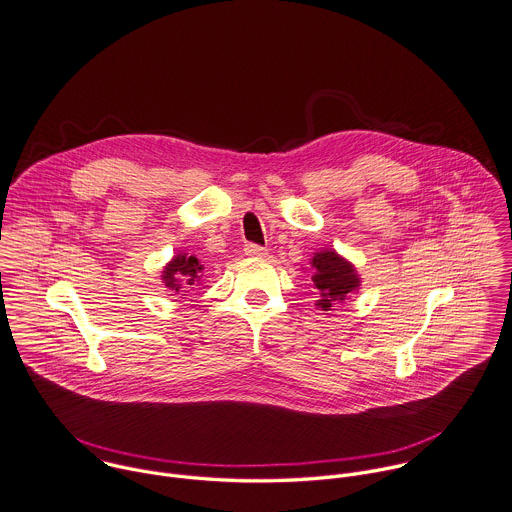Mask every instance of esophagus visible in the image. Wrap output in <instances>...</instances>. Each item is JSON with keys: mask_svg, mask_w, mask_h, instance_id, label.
I'll use <instances>...</instances> for the list:
<instances>
[{"mask_svg": "<svg viewBox=\"0 0 512 512\" xmlns=\"http://www.w3.org/2000/svg\"><path fill=\"white\" fill-rule=\"evenodd\" d=\"M245 255L255 257V259H263V257H267V249L261 247V245H255V243H247L245 245Z\"/></svg>", "mask_w": 512, "mask_h": 512, "instance_id": "obj_1", "label": "esophagus"}]
</instances>
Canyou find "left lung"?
Returning <instances> with one entry per match:
<instances>
[{
  "label": "left lung",
  "instance_id": "1",
  "mask_svg": "<svg viewBox=\"0 0 512 512\" xmlns=\"http://www.w3.org/2000/svg\"><path fill=\"white\" fill-rule=\"evenodd\" d=\"M310 267L312 285L318 295L316 307L324 312L334 310L336 303H344L362 285L356 267L334 249L316 251L310 259Z\"/></svg>",
  "mask_w": 512,
  "mask_h": 512
}]
</instances>
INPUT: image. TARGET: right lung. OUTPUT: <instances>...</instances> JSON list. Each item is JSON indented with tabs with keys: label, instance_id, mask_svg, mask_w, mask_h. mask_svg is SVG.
Instances as JSON below:
<instances>
[{
	"label": "right lung",
	"instance_id": "1",
	"mask_svg": "<svg viewBox=\"0 0 512 512\" xmlns=\"http://www.w3.org/2000/svg\"><path fill=\"white\" fill-rule=\"evenodd\" d=\"M202 277H204V265L196 255H190L186 251H180L172 257V261L166 263V267L162 269V283L166 285L168 291L180 295V293H188L190 289H196L198 285H202ZM187 291L184 292L183 289Z\"/></svg>",
	"mask_w": 512,
	"mask_h": 512
}]
</instances>
